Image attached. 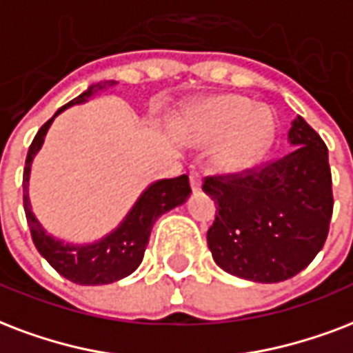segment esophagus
I'll return each instance as SVG.
<instances>
[{
  "label": "esophagus",
  "mask_w": 353,
  "mask_h": 353,
  "mask_svg": "<svg viewBox=\"0 0 353 353\" xmlns=\"http://www.w3.org/2000/svg\"><path fill=\"white\" fill-rule=\"evenodd\" d=\"M190 187L192 190H198L201 187V174L198 170H190Z\"/></svg>",
  "instance_id": "1"
}]
</instances>
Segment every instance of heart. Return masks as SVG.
Returning <instances> with one entry per match:
<instances>
[{
    "instance_id": "1",
    "label": "heart",
    "mask_w": 353,
    "mask_h": 353,
    "mask_svg": "<svg viewBox=\"0 0 353 353\" xmlns=\"http://www.w3.org/2000/svg\"><path fill=\"white\" fill-rule=\"evenodd\" d=\"M187 129L198 144L222 142L216 166L224 172H244L270 148L276 122L270 111L254 109L241 96H219L196 107L187 118Z\"/></svg>"
}]
</instances>
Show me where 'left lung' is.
<instances>
[{
	"mask_svg": "<svg viewBox=\"0 0 353 353\" xmlns=\"http://www.w3.org/2000/svg\"><path fill=\"white\" fill-rule=\"evenodd\" d=\"M289 155L239 174L209 176L203 192L216 203L207 231L214 263L257 283L292 278L314 259L333 214L327 148L302 117L289 129Z\"/></svg>",
	"mask_w": 353,
	"mask_h": 353,
	"instance_id": "obj_1",
	"label": "left lung"
}]
</instances>
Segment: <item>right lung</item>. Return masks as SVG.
I'll list each match as a JSON object with an SVG mask.
<instances>
[{
    "instance_id": "obj_1",
    "label": "right lung",
    "mask_w": 353,
    "mask_h": 353,
    "mask_svg": "<svg viewBox=\"0 0 353 353\" xmlns=\"http://www.w3.org/2000/svg\"><path fill=\"white\" fill-rule=\"evenodd\" d=\"M117 85L114 81H103L98 85L85 90V92L72 99L70 103L61 107L59 112H63L66 107H72L75 103L87 101L90 96L103 90L107 87ZM53 117V118H55ZM50 118L48 122L39 129V133L31 142L29 152H27L26 168H23V209H26V219L31 230V236L40 255L57 270L63 278L70 279L77 285H107L114 283L118 279L125 278L133 274L139 265H141L144 252H146L150 233L155 224V220L163 212L170 211L174 207L181 205L190 194V183L188 176H179L174 179H161L157 183H152L150 187L142 192L139 201L129 211L122 224L101 241L94 244H85V246H74V244H64V242L53 239L44 231L40 222L34 219L29 203V172H31V163L37 152L44 142V137L48 133V128L53 122Z\"/></svg>"
}]
</instances>
